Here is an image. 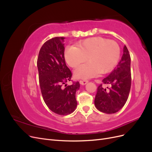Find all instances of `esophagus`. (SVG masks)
I'll return each mask as SVG.
<instances>
[{
	"mask_svg": "<svg viewBox=\"0 0 152 152\" xmlns=\"http://www.w3.org/2000/svg\"><path fill=\"white\" fill-rule=\"evenodd\" d=\"M87 82H88V81L87 80H80V84H82V85H86Z\"/></svg>",
	"mask_w": 152,
	"mask_h": 152,
	"instance_id": "obj_1",
	"label": "esophagus"
}]
</instances>
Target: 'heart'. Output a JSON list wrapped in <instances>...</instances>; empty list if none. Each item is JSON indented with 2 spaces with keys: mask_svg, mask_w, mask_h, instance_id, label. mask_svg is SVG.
I'll return each instance as SVG.
<instances>
[{
  "mask_svg": "<svg viewBox=\"0 0 152 152\" xmlns=\"http://www.w3.org/2000/svg\"><path fill=\"white\" fill-rule=\"evenodd\" d=\"M121 55L117 42L102 37L84 40L77 47L69 46L65 49V58L68 65L76 68L87 60L89 62L78 67L74 71L77 79H89L104 74L116 66Z\"/></svg>",
  "mask_w": 152,
  "mask_h": 152,
  "instance_id": "1",
  "label": "heart"
}]
</instances>
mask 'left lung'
Masks as SVG:
<instances>
[{
  "label": "left lung",
  "instance_id": "8db88e82",
  "mask_svg": "<svg viewBox=\"0 0 152 152\" xmlns=\"http://www.w3.org/2000/svg\"><path fill=\"white\" fill-rule=\"evenodd\" d=\"M102 81L103 84H111V87H107V89L103 88L102 84L98 86L94 99L95 107L105 113H116L126 104L131 86V56L126 45L121 60Z\"/></svg>",
  "mask_w": 152,
  "mask_h": 152
}]
</instances>
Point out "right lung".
Returning <instances> with one entry per match:
<instances>
[{
    "label": "right lung",
    "instance_id": "1",
    "mask_svg": "<svg viewBox=\"0 0 152 152\" xmlns=\"http://www.w3.org/2000/svg\"><path fill=\"white\" fill-rule=\"evenodd\" d=\"M65 37H54L45 42L40 48L37 58L39 84L45 103L54 113L67 115L75 111V98L79 89V82L67 86L72 72L66 65L64 52Z\"/></svg>",
    "mask_w": 152,
    "mask_h": 152
}]
</instances>
